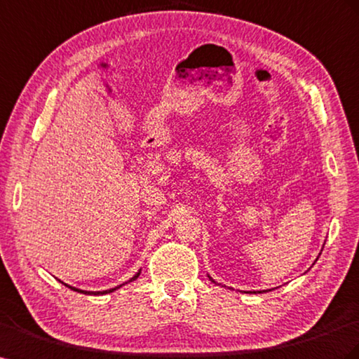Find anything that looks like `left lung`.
<instances>
[{
  "label": "left lung",
  "instance_id": "left-lung-1",
  "mask_svg": "<svg viewBox=\"0 0 359 359\" xmlns=\"http://www.w3.org/2000/svg\"><path fill=\"white\" fill-rule=\"evenodd\" d=\"M211 280H212V279H211ZM258 293H261V292H258Z\"/></svg>",
  "mask_w": 359,
  "mask_h": 359
}]
</instances>
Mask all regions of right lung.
<instances>
[{"instance_id":"add662e5","label":"right lung","mask_w":359,"mask_h":359,"mask_svg":"<svg viewBox=\"0 0 359 359\" xmlns=\"http://www.w3.org/2000/svg\"><path fill=\"white\" fill-rule=\"evenodd\" d=\"M139 275H140V272L137 273V275H134L130 280H128V283H131V280H134V279H137L139 278ZM125 284H127V283H125ZM66 285V284H65ZM123 284H121V285H118V287H114V288H110V290H104V292H84V290H79V288H75V287H71V285H67V287H69L71 290H74V292H79V293H83V294H107V293H111V292H114V290H118L119 287H122Z\"/></svg>"}]
</instances>
